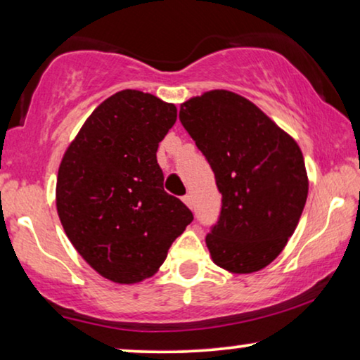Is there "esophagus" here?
<instances>
[{
	"label": "esophagus",
	"instance_id": "1",
	"mask_svg": "<svg viewBox=\"0 0 360 360\" xmlns=\"http://www.w3.org/2000/svg\"><path fill=\"white\" fill-rule=\"evenodd\" d=\"M184 203H185L186 206H188L190 210L193 208V200H191V195H185V196H184Z\"/></svg>",
	"mask_w": 360,
	"mask_h": 360
}]
</instances>
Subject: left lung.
Instances as JSON below:
<instances>
[{
	"mask_svg": "<svg viewBox=\"0 0 360 360\" xmlns=\"http://www.w3.org/2000/svg\"><path fill=\"white\" fill-rule=\"evenodd\" d=\"M180 122L203 152L223 195L206 236L211 259L231 274H252L277 259L308 196L302 149L248 98L211 90L180 105Z\"/></svg>",
	"mask_w": 360,
	"mask_h": 360,
	"instance_id": "1",
	"label": "left lung"
}]
</instances>
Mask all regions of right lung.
Wrapping results in <instances>:
<instances>
[{"label":"right lung","mask_w":360,"mask_h":360,"mask_svg":"<svg viewBox=\"0 0 360 360\" xmlns=\"http://www.w3.org/2000/svg\"><path fill=\"white\" fill-rule=\"evenodd\" d=\"M176 121L174 103L122 90L88 116L67 147L56 203L73 248L101 277L139 283L154 275L193 221L164 190L159 142Z\"/></svg>","instance_id":"add662e5"}]
</instances>
